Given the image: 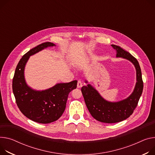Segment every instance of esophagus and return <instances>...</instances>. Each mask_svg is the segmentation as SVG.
<instances>
[{"mask_svg":"<svg viewBox=\"0 0 155 155\" xmlns=\"http://www.w3.org/2000/svg\"><path fill=\"white\" fill-rule=\"evenodd\" d=\"M82 83L81 81L78 80V82H77V88H81L82 87Z\"/></svg>","mask_w":155,"mask_h":155,"instance_id":"1","label":"esophagus"}]
</instances>
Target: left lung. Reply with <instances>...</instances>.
<instances>
[{
  "label": "left lung",
  "mask_w": 155,
  "mask_h": 155,
  "mask_svg": "<svg viewBox=\"0 0 155 155\" xmlns=\"http://www.w3.org/2000/svg\"><path fill=\"white\" fill-rule=\"evenodd\" d=\"M116 50L117 58H122L130 61L135 66L137 72V83L133 93L126 99L118 102L105 100L90 84L83 86L81 93L87 107L91 115L97 120L104 123H116L129 117L136 108L142 95L143 82L140 65L136 58L120 47L112 45ZM88 83L87 81H85Z\"/></svg>",
  "instance_id": "left-lung-1"
}]
</instances>
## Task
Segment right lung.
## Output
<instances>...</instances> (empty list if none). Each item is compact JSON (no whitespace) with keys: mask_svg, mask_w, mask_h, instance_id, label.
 Here are the masks:
<instances>
[{"mask_svg":"<svg viewBox=\"0 0 155 155\" xmlns=\"http://www.w3.org/2000/svg\"><path fill=\"white\" fill-rule=\"evenodd\" d=\"M55 45L50 42L42 43L26 52L20 60L12 81L13 93L16 103L26 117L36 122L49 124L59 119L66 107L69 93L77 88V81L58 83L43 91H36L27 85L24 69L30 56Z\"/></svg>","mask_w":155,"mask_h":155,"instance_id":"right-lung-1","label":"right lung"}]
</instances>
